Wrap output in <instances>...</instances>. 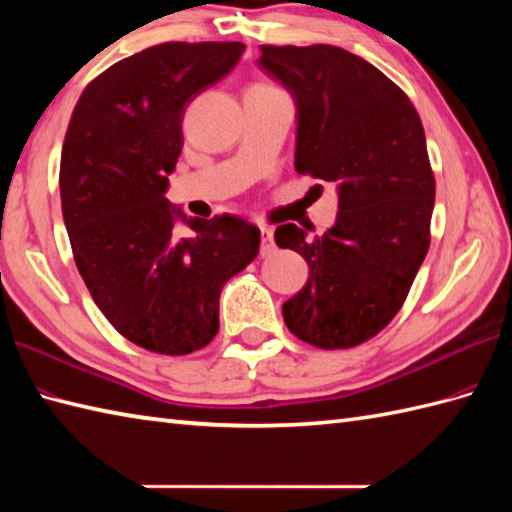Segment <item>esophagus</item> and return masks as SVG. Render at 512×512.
<instances>
[{
    "label": "esophagus",
    "mask_w": 512,
    "mask_h": 512,
    "mask_svg": "<svg viewBox=\"0 0 512 512\" xmlns=\"http://www.w3.org/2000/svg\"><path fill=\"white\" fill-rule=\"evenodd\" d=\"M275 253V239H273V228L262 226V255H273Z\"/></svg>",
    "instance_id": "esophagus-1"
}]
</instances>
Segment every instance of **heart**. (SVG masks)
<instances>
[{
	"label": "heart",
	"mask_w": 512,
	"mask_h": 512,
	"mask_svg": "<svg viewBox=\"0 0 512 512\" xmlns=\"http://www.w3.org/2000/svg\"><path fill=\"white\" fill-rule=\"evenodd\" d=\"M250 88H264V90H270V88H275V85H270V83H253V85H250Z\"/></svg>",
	"instance_id": "b5f03b06"
}]
</instances>
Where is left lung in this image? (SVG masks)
Here are the masks:
<instances>
[{"mask_svg":"<svg viewBox=\"0 0 512 512\" xmlns=\"http://www.w3.org/2000/svg\"><path fill=\"white\" fill-rule=\"evenodd\" d=\"M259 63L297 101L295 169L339 187L325 235L277 226V246L310 266L284 321L314 347L347 350L396 317L431 244L436 178L422 121L394 81L343 48L262 46Z\"/></svg>","mask_w":512,"mask_h":512,"instance_id":"left-lung-1","label":"left lung"}]
</instances>
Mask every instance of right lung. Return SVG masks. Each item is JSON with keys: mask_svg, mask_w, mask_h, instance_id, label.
Returning a JSON list of instances; mask_svg holds the SVG:
<instances>
[{"mask_svg": "<svg viewBox=\"0 0 512 512\" xmlns=\"http://www.w3.org/2000/svg\"><path fill=\"white\" fill-rule=\"evenodd\" d=\"M242 41H167L85 85L65 132L59 189L76 268L127 341L184 356L220 328V292L259 253V228L237 215L187 220L165 198L182 151L184 107L235 68Z\"/></svg>", "mask_w": 512, "mask_h": 512, "instance_id": "obj_1", "label": "right lung"}]
</instances>
